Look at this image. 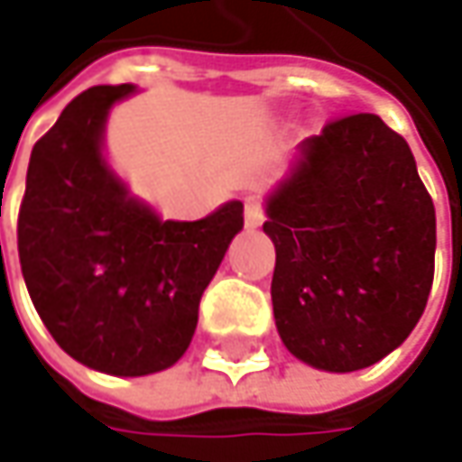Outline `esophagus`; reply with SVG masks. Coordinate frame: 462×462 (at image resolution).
<instances>
[{"label": "esophagus", "instance_id": "1", "mask_svg": "<svg viewBox=\"0 0 462 462\" xmlns=\"http://www.w3.org/2000/svg\"><path fill=\"white\" fill-rule=\"evenodd\" d=\"M244 216H246V226H262L264 221V200L259 195H249L244 200Z\"/></svg>", "mask_w": 462, "mask_h": 462}]
</instances>
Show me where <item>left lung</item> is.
Segmentation results:
<instances>
[{
  "mask_svg": "<svg viewBox=\"0 0 462 462\" xmlns=\"http://www.w3.org/2000/svg\"><path fill=\"white\" fill-rule=\"evenodd\" d=\"M267 200L282 345L328 373L375 365L411 334L435 277V203L403 135L373 113L328 120Z\"/></svg>",
  "mask_w": 462,
  "mask_h": 462,
  "instance_id": "1",
  "label": "left lung"
}]
</instances>
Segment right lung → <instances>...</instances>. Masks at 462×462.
Listing matches in <instances>:
<instances>
[{"label":"right lung","instance_id":"1","mask_svg":"<svg viewBox=\"0 0 462 462\" xmlns=\"http://www.w3.org/2000/svg\"><path fill=\"white\" fill-rule=\"evenodd\" d=\"M131 84L92 87L32 146L17 216L30 300L66 355L110 375H149L192 342L198 309L244 205L159 221L102 159V125Z\"/></svg>","mask_w":462,"mask_h":462}]
</instances>
